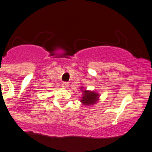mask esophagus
I'll use <instances>...</instances> for the list:
<instances>
[{
  "label": "esophagus",
  "mask_w": 152,
  "mask_h": 152,
  "mask_svg": "<svg viewBox=\"0 0 152 152\" xmlns=\"http://www.w3.org/2000/svg\"><path fill=\"white\" fill-rule=\"evenodd\" d=\"M68 86H69V84H68L67 83H63V84H62V88H66L68 87Z\"/></svg>",
  "instance_id": "1"
}]
</instances>
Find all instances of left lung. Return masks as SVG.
<instances>
[{"label":"left lung","instance_id":"left-lung-1","mask_svg":"<svg viewBox=\"0 0 152 152\" xmlns=\"http://www.w3.org/2000/svg\"><path fill=\"white\" fill-rule=\"evenodd\" d=\"M81 91H83V97L80 101L85 106H91L96 104L99 100V94L93 91H88L84 89L83 87H81Z\"/></svg>","mask_w":152,"mask_h":152}]
</instances>
